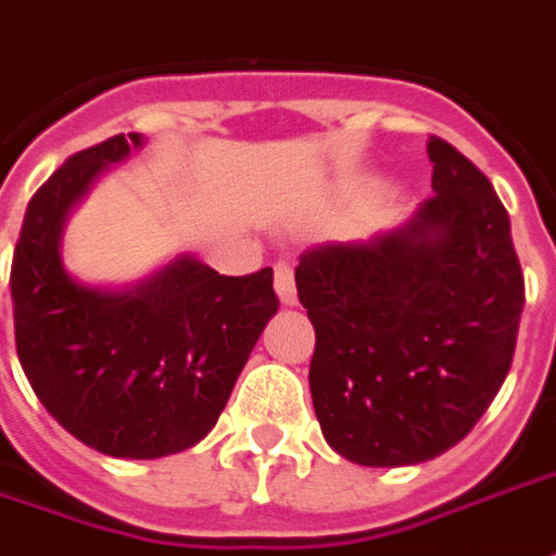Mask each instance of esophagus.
Masks as SVG:
<instances>
[{
	"instance_id": "obj_1",
	"label": "esophagus",
	"mask_w": 556,
	"mask_h": 556,
	"mask_svg": "<svg viewBox=\"0 0 556 556\" xmlns=\"http://www.w3.org/2000/svg\"><path fill=\"white\" fill-rule=\"evenodd\" d=\"M274 286H277L279 301L286 306L298 304V289H294V277H291V267L286 262L274 265Z\"/></svg>"
}]
</instances>
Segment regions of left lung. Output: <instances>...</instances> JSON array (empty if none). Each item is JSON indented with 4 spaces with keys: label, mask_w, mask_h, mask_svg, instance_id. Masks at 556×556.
Listing matches in <instances>:
<instances>
[{
    "label": "left lung",
    "mask_w": 556,
    "mask_h": 556,
    "mask_svg": "<svg viewBox=\"0 0 556 556\" xmlns=\"http://www.w3.org/2000/svg\"><path fill=\"white\" fill-rule=\"evenodd\" d=\"M433 198L394 231L301 255L316 328L309 391L333 452L409 467L467 437L506 379L523 309L511 225L491 180L427 141Z\"/></svg>",
    "instance_id": "left-lung-1"
}]
</instances>
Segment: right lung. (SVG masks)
<instances>
[{"label": "right lung", "instance_id": "add662e5", "mask_svg": "<svg viewBox=\"0 0 556 556\" xmlns=\"http://www.w3.org/2000/svg\"><path fill=\"white\" fill-rule=\"evenodd\" d=\"M143 147L114 135L53 170L26 207L11 262L14 340L29 386L75 440L153 460L201 442L279 309L274 270L223 277L195 255L129 289L77 282L62 228L104 170Z\"/></svg>", "mask_w": 556, "mask_h": 556}]
</instances>
